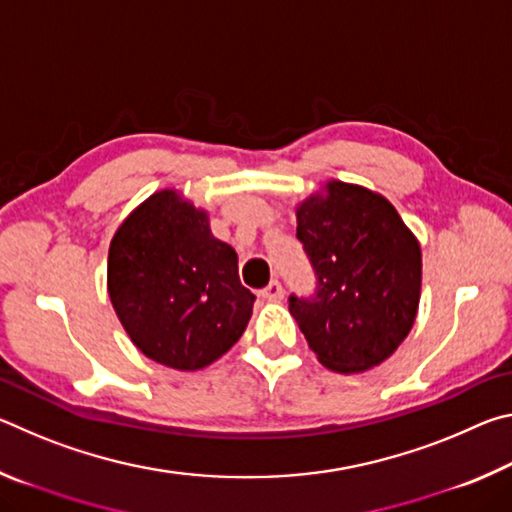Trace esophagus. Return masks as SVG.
Instances as JSON below:
<instances>
[{"mask_svg": "<svg viewBox=\"0 0 512 512\" xmlns=\"http://www.w3.org/2000/svg\"><path fill=\"white\" fill-rule=\"evenodd\" d=\"M259 296H262L264 300H271V302H280L282 298H284V289H282V284L277 282V280H273L271 284H268L266 289H262L259 291Z\"/></svg>", "mask_w": 512, "mask_h": 512, "instance_id": "esophagus-1", "label": "esophagus"}]
</instances>
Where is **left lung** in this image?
<instances>
[{
	"label": "left lung",
	"mask_w": 512,
	"mask_h": 512,
	"mask_svg": "<svg viewBox=\"0 0 512 512\" xmlns=\"http://www.w3.org/2000/svg\"><path fill=\"white\" fill-rule=\"evenodd\" d=\"M314 296L289 311L325 368L363 372L400 348L415 323L422 282L418 239L384 196L332 180L298 205Z\"/></svg>",
	"instance_id": "1"
}]
</instances>
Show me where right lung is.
Returning <instances> with one entry per match:
<instances>
[{"instance_id": "add662e5", "label": "right lung", "mask_w": 512, "mask_h": 512, "mask_svg": "<svg viewBox=\"0 0 512 512\" xmlns=\"http://www.w3.org/2000/svg\"><path fill=\"white\" fill-rule=\"evenodd\" d=\"M108 293L142 354L176 370H201L228 352L255 302L239 282L235 248L176 189L155 192L119 225Z\"/></svg>"}]
</instances>
